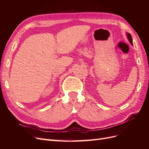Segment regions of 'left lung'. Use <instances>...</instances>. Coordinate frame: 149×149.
Here are the masks:
<instances>
[{
  "label": "left lung",
  "instance_id": "obj_1",
  "mask_svg": "<svg viewBox=\"0 0 149 149\" xmlns=\"http://www.w3.org/2000/svg\"><path fill=\"white\" fill-rule=\"evenodd\" d=\"M127 36H128V39L129 40V41L130 42V43L132 45H133V41H132V36L130 33H128L127 34Z\"/></svg>",
  "mask_w": 149,
  "mask_h": 149
}]
</instances>
